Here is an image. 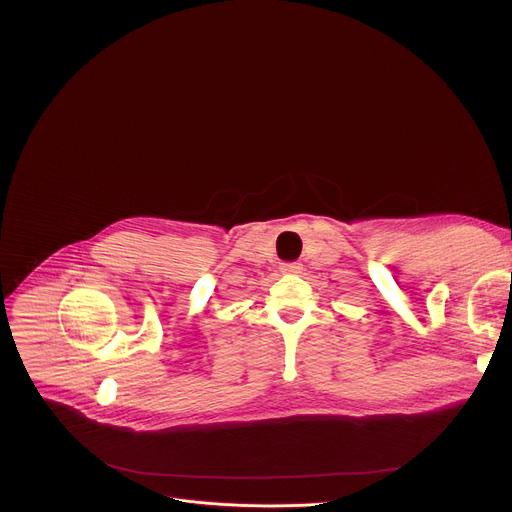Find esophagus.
<instances>
[{
    "instance_id": "34e87169",
    "label": "esophagus",
    "mask_w": 512,
    "mask_h": 512,
    "mask_svg": "<svg viewBox=\"0 0 512 512\" xmlns=\"http://www.w3.org/2000/svg\"><path fill=\"white\" fill-rule=\"evenodd\" d=\"M302 263H281V273H291V275H296V273H302Z\"/></svg>"
}]
</instances>
